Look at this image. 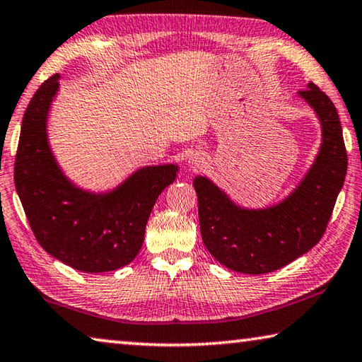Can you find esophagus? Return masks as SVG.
Returning <instances> with one entry per match:
<instances>
[{"mask_svg": "<svg viewBox=\"0 0 362 362\" xmlns=\"http://www.w3.org/2000/svg\"><path fill=\"white\" fill-rule=\"evenodd\" d=\"M204 165H206V158L202 153H194L188 158V168L192 170H202Z\"/></svg>", "mask_w": 362, "mask_h": 362, "instance_id": "esophagus-1", "label": "esophagus"}]
</instances>
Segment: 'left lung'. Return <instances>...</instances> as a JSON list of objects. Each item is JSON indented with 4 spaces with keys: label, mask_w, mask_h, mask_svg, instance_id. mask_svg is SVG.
<instances>
[{
    "label": "left lung",
    "mask_w": 362,
    "mask_h": 362,
    "mask_svg": "<svg viewBox=\"0 0 362 362\" xmlns=\"http://www.w3.org/2000/svg\"><path fill=\"white\" fill-rule=\"evenodd\" d=\"M320 125V146L301 182L279 203L246 208L197 175L202 238L214 259L240 274H269L308 253L319 243L343 188L348 156L338 112L314 83L298 91Z\"/></svg>",
    "instance_id": "1"
}]
</instances>
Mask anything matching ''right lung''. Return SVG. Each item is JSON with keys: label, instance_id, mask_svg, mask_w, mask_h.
<instances>
[{"label": "right lung", "instance_id": "add662e5", "mask_svg": "<svg viewBox=\"0 0 362 362\" xmlns=\"http://www.w3.org/2000/svg\"><path fill=\"white\" fill-rule=\"evenodd\" d=\"M59 76L48 78L27 106L14 183L42 248L77 271H116L135 259L153 206L179 174L177 164L143 165L107 190H88L69 177L48 134Z\"/></svg>", "mask_w": 362, "mask_h": 362}]
</instances>
